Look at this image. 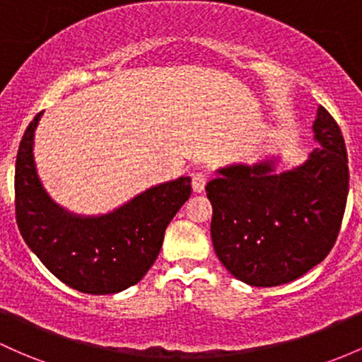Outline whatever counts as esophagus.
<instances>
[{"label": "esophagus", "instance_id": "1", "mask_svg": "<svg viewBox=\"0 0 362 362\" xmlns=\"http://www.w3.org/2000/svg\"><path fill=\"white\" fill-rule=\"evenodd\" d=\"M207 180L209 176L205 173H202V170H198L192 176V186H193V192L195 193H202L205 189V185H207Z\"/></svg>", "mask_w": 362, "mask_h": 362}]
</instances>
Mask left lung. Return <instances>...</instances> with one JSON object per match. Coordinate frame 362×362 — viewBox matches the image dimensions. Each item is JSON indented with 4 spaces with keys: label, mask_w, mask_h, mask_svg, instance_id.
<instances>
[{
    "label": "left lung",
    "mask_w": 362,
    "mask_h": 362,
    "mask_svg": "<svg viewBox=\"0 0 362 362\" xmlns=\"http://www.w3.org/2000/svg\"><path fill=\"white\" fill-rule=\"evenodd\" d=\"M320 145L302 165H229L205 186L211 235L223 266L252 286H278L320 264L340 233L349 193L347 148L335 119L317 108Z\"/></svg>",
    "instance_id": "obj_1"
}]
</instances>
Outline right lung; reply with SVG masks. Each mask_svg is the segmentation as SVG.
Returning a JSON list of instances; mask_svg holds the SVG:
<instances>
[{
    "instance_id": "1",
    "label": "right lung",
    "mask_w": 362,
    "mask_h": 362,
    "mask_svg": "<svg viewBox=\"0 0 362 362\" xmlns=\"http://www.w3.org/2000/svg\"><path fill=\"white\" fill-rule=\"evenodd\" d=\"M27 126L15 162V216L37 259L71 288L117 293L136 285L157 259L165 228L192 195V177L162 182L98 217L64 211L42 188L34 164V131Z\"/></svg>"
}]
</instances>
